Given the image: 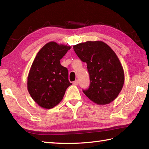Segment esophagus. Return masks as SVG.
Masks as SVG:
<instances>
[{
	"mask_svg": "<svg viewBox=\"0 0 149 149\" xmlns=\"http://www.w3.org/2000/svg\"><path fill=\"white\" fill-rule=\"evenodd\" d=\"M73 84H74V85H78L79 84V81L78 80L75 81L74 83H73Z\"/></svg>",
	"mask_w": 149,
	"mask_h": 149,
	"instance_id": "esophagus-1",
	"label": "esophagus"
}]
</instances>
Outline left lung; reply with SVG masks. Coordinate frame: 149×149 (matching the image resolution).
I'll return each mask as SVG.
<instances>
[{
	"instance_id": "obj_1",
	"label": "left lung",
	"mask_w": 149,
	"mask_h": 149,
	"mask_svg": "<svg viewBox=\"0 0 149 149\" xmlns=\"http://www.w3.org/2000/svg\"><path fill=\"white\" fill-rule=\"evenodd\" d=\"M73 48L81 61L87 64L90 84L88 89L83 90L84 93L99 105L111 102L124 83V72L115 52L101 41H88Z\"/></svg>"
}]
</instances>
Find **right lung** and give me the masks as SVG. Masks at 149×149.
Wrapping results in <instances>:
<instances>
[{
  "instance_id": "right-lung-1",
  "label": "right lung",
  "mask_w": 149,
  "mask_h": 149,
  "mask_svg": "<svg viewBox=\"0 0 149 149\" xmlns=\"http://www.w3.org/2000/svg\"><path fill=\"white\" fill-rule=\"evenodd\" d=\"M70 46L54 42L45 44L34 59L27 77V90L33 99L45 109H51L62 100L72 84L68 69L60 63Z\"/></svg>"
}]
</instances>
